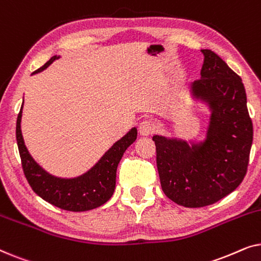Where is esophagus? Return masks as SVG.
<instances>
[{
  "mask_svg": "<svg viewBox=\"0 0 261 261\" xmlns=\"http://www.w3.org/2000/svg\"><path fill=\"white\" fill-rule=\"evenodd\" d=\"M153 123L149 120H144L141 121L140 124H139V132H140L141 135H149L153 133Z\"/></svg>",
  "mask_w": 261,
  "mask_h": 261,
  "instance_id": "obj_1",
  "label": "esophagus"
}]
</instances>
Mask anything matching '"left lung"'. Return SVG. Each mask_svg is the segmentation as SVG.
<instances>
[{
	"label": "left lung",
	"mask_w": 261,
	"mask_h": 261,
	"mask_svg": "<svg viewBox=\"0 0 261 261\" xmlns=\"http://www.w3.org/2000/svg\"><path fill=\"white\" fill-rule=\"evenodd\" d=\"M201 52V80L192 82L190 92L209 110L203 139L153 135L164 194L187 208L214 204L241 184L253 141L241 78L216 53Z\"/></svg>",
	"instance_id": "left-lung-1"
}]
</instances>
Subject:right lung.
<instances>
[{
  "mask_svg": "<svg viewBox=\"0 0 261 261\" xmlns=\"http://www.w3.org/2000/svg\"><path fill=\"white\" fill-rule=\"evenodd\" d=\"M60 56H53L37 74L51 65ZM22 107L16 121V141L23 173L31 188L46 202L69 212H87L105 204L112 197L116 184V170L126 149L137 140L138 129L133 127L117 140L88 171L76 177H58L49 173L31 155L22 137Z\"/></svg>",
  "mask_w": 261,
  "mask_h": 261,
  "instance_id": "obj_1",
  "label": "right lung"
}]
</instances>
